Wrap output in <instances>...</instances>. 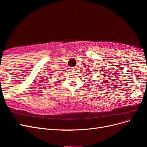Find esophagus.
<instances>
[{"label":"esophagus","mask_w":147,"mask_h":147,"mask_svg":"<svg viewBox=\"0 0 147 147\" xmlns=\"http://www.w3.org/2000/svg\"><path fill=\"white\" fill-rule=\"evenodd\" d=\"M70 70L72 71V72H75L77 70V68L75 67H70Z\"/></svg>","instance_id":"1"}]
</instances>
